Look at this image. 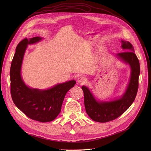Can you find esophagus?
I'll list each match as a JSON object with an SVG mask.
<instances>
[{"label":"esophagus","mask_w":151,"mask_h":151,"mask_svg":"<svg viewBox=\"0 0 151 151\" xmlns=\"http://www.w3.org/2000/svg\"><path fill=\"white\" fill-rule=\"evenodd\" d=\"M86 79L83 76H80L77 79V82L80 84H83L86 82Z\"/></svg>","instance_id":"obj_1"}]
</instances>
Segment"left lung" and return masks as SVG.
I'll return each instance as SVG.
<instances>
[{
    "instance_id": "left-lung-1",
    "label": "left lung",
    "mask_w": 151,
    "mask_h": 151,
    "mask_svg": "<svg viewBox=\"0 0 151 151\" xmlns=\"http://www.w3.org/2000/svg\"><path fill=\"white\" fill-rule=\"evenodd\" d=\"M121 42L125 52L117 53L116 56L128 63L131 68L129 83L123 96L113 101H99L94 98L88 87L82 86L86 113L94 121L107 122L116 119L131 106L137 94L140 73L139 62L134 52L133 45L129 42L121 40Z\"/></svg>"
}]
</instances>
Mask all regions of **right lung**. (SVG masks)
<instances>
[{
    "mask_svg": "<svg viewBox=\"0 0 151 151\" xmlns=\"http://www.w3.org/2000/svg\"><path fill=\"white\" fill-rule=\"evenodd\" d=\"M35 37L23 39L18 45L10 71V91L14 105L31 119L41 122L55 119L61 111L62 103L67 92L76 84L75 80L58 84L46 90L30 88L24 83L21 68L28 45L40 41Z\"/></svg>",
    "mask_w": 151,
    "mask_h": 151,
    "instance_id": "add662e5",
    "label": "right lung"
}]
</instances>
